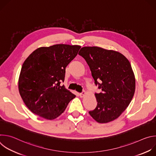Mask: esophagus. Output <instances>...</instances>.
I'll return each mask as SVG.
<instances>
[{"label":"esophagus","mask_w":156,"mask_h":156,"mask_svg":"<svg viewBox=\"0 0 156 156\" xmlns=\"http://www.w3.org/2000/svg\"><path fill=\"white\" fill-rule=\"evenodd\" d=\"M85 94H86V92H85L84 91H82V93H80V96L81 98H83V97H84V96L85 95Z\"/></svg>","instance_id":"esophagus-1"}]
</instances>
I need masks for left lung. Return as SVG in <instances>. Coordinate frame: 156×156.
<instances>
[{"label":"left lung","instance_id":"obj_1","mask_svg":"<svg viewBox=\"0 0 156 156\" xmlns=\"http://www.w3.org/2000/svg\"><path fill=\"white\" fill-rule=\"evenodd\" d=\"M78 54L86 61L95 84L102 90L95 93L98 104L89 114L100 123L115 120L129 105L135 91L129 62L120 52L96 46L82 48Z\"/></svg>","mask_w":156,"mask_h":156}]
</instances>
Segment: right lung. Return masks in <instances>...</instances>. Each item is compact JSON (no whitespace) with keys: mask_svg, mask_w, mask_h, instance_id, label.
Segmentation results:
<instances>
[{"mask_svg":"<svg viewBox=\"0 0 156 156\" xmlns=\"http://www.w3.org/2000/svg\"><path fill=\"white\" fill-rule=\"evenodd\" d=\"M80 48V46L68 44L41 47L25 60L19 76L18 90L33 113L54 120L76 97L60 83L65 80V68Z\"/></svg>","mask_w":156,"mask_h":156,"instance_id":"right-lung-1","label":"right lung"}]
</instances>
